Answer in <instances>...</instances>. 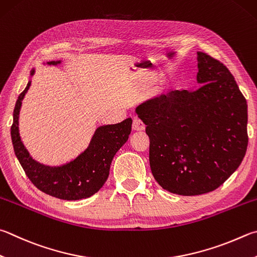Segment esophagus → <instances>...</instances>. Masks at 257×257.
<instances>
[{
    "label": "esophagus",
    "instance_id": "esophagus-1",
    "mask_svg": "<svg viewBox=\"0 0 257 257\" xmlns=\"http://www.w3.org/2000/svg\"><path fill=\"white\" fill-rule=\"evenodd\" d=\"M144 129H145V124L143 123V121L139 120L138 118H134L133 130H135V132H143Z\"/></svg>",
    "mask_w": 257,
    "mask_h": 257
}]
</instances>
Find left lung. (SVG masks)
Wrapping results in <instances>:
<instances>
[{
	"label": "left lung",
	"instance_id": "8db88e82",
	"mask_svg": "<svg viewBox=\"0 0 257 257\" xmlns=\"http://www.w3.org/2000/svg\"><path fill=\"white\" fill-rule=\"evenodd\" d=\"M199 86L144 101L136 113L149 137V164L163 189L198 195L238 169L248 144L247 102L225 65L198 51Z\"/></svg>",
	"mask_w": 257,
	"mask_h": 257
}]
</instances>
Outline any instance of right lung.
<instances>
[{
  "mask_svg": "<svg viewBox=\"0 0 257 257\" xmlns=\"http://www.w3.org/2000/svg\"><path fill=\"white\" fill-rule=\"evenodd\" d=\"M62 60L47 62V65H59ZM30 80L20 95L13 111L11 138L16 156L29 180L43 192L63 200H81L96 193L109 176L110 165L116 152L128 141L132 133V118L115 124H103L95 129L91 142L84 152L71 162L50 166L37 162L28 152L19 133V115L26 93L31 85Z\"/></svg>",
  "mask_w": 257,
  "mask_h": 257,
  "instance_id": "add662e5",
  "label": "right lung"
}]
</instances>
